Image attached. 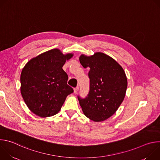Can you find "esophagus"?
<instances>
[{"mask_svg": "<svg viewBox=\"0 0 160 160\" xmlns=\"http://www.w3.org/2000/svg\"><path fill=\"white\" fill-rule=\"evenodd\" d=\"M78 90H79V87H75V88H74V92H75V93H77Z\"/></svg>", "mask_w": 160, "mask_h": 160, "instance_id": "1", "label": "esophagus"}]
</instances>
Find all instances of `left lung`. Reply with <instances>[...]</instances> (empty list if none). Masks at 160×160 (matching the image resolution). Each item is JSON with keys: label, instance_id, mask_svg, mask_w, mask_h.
<instances>
[{"label": "left lung", "instance_id": "8db88e82", "mask_svg": "<svg viewBox=\"0 0 160 160\" xmlns=\"http://www.w3.org/2000/svg\"><path fill=\"white\" fill-rule=\"evenodd\" d=\"M83 68H90V90L87 96L78 99L84 115L96 122L107 120L123 102L127 79L123 68L110 56L96 52L79 58Z\"/></svg>", "mask_w": 160, "mask_h": 160}]
</instances>
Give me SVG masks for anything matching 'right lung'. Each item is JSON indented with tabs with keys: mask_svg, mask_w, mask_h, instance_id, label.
Wrapping results in <instances>:
<instances>
[{
	"mask_svg": "<svg viewBox=\"0 0 160 160\" xmlns=\"http://www.w3.org/2000/svg\"><path fill=\"white\" fill-rule=\"evenodd\" d=\"M73 54H63L58 49L45 52L30 60L22 68L21 94L35 115L42 117L55 115L66 97L73 92L67 84L68 75L62 70L66 60Z\"/></svg>",
	"mask_w": 160,
	"mask_h": 160,
	"instance_id": "1",
	"label": "right lung"
}]
</instances>
